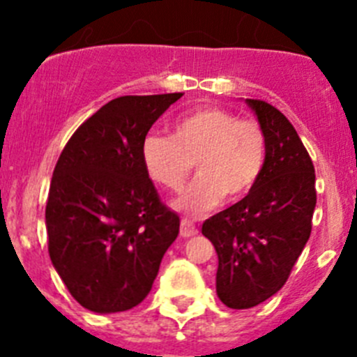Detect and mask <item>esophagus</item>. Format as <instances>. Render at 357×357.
<instances>
[{"mask_svg": "<svg viewBox=\"0 0 357 357\" xmlns=\"http://www.w3.org/2000/svg\"><path fill=\"white\" fill-rule=\"evenodd\" d=\"M198 234V229L195 225L193 220H189V218H182L181 222V236L182 238H191V236Z\"/></svg>", "mask_w": 357, "mask_h": 357, "instance_id": "1", "label": "esophagus"}]
</instances>
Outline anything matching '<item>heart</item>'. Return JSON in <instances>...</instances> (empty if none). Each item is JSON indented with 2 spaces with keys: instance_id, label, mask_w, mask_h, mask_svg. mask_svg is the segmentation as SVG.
Wrapping results in <instances>:
<instances>
[{
  "instance_id": "b5f03b06",
  "label": "heart",
  "mask_w": 357,
  "mask_h": 357,
  "mask_svg": "<svg viewBox=\"0 0 357 357\" xmlns=\"http://www.w3.org/2000/svg\"><path fill=\"white\" fill-rule=\"evenodd\" d=\"M266 135L255 119H238L218 107L191 110L173 123V135L150 132L141 143L148 176L166 189H181L197 169L200 175L175 206L204 214L229 198L239 202L261 181L266 164Z\"/></svg>"
}]
</instances>
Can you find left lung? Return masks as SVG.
I'll return each instance as SVG.
<instances>
[{"mask_svg": "<svg viewBox=\"0 0 357 357\" xmlns=\"http://www.w3.org/2000/svg\"><path fill=\"white\" fill-rule=\"evenodd\" d=\"M266 135V164L248 197L202 225L218 254L216 293L230 309H248L288 280L311 234L317 206L314 166L279 109L247 100Z\"/></svg>", "mask_w": 357, "mask_h": 357, "instance_id": "obj_1", "label": "left lung"}]
</instances>
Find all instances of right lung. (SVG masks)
Instances as JSON below:
<instances>
[{"label":"right lung","instance_id":"add662e5","mask_svg":"<svg viewBox=\"0 0 357 357\" xmlns=\"http://www.w3.org/2000/svg\"><path fill=\"white\" fill-rule=\"evenodd\" d=\"M181 96L116 98L82 123L56 160L48 252L73 298L94 313L141 304L178 236L181 218L160 202L141 143Z\"/></svg>","mask_w":357,"mask_h":357}]
</instances>
